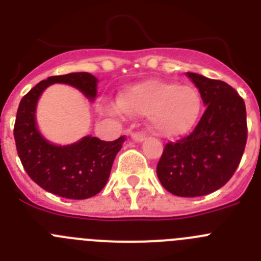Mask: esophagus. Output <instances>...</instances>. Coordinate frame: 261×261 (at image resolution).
Instances as JSON below:
<instances>
[{"label": "esophagus", "instance_id": "1", "mask_svg": "<svg viewBox=\"0 0 261 261\" xmlns=\"http://www.w3.org/2000/svg\"><path fill=\"white\" fill-rule=\"evenodd\" d=\"M132 138L136 142H142L146 138V135L144 132H135L132 133Z\"/></svg>", "mask_w": 261, "mask_h": 261}]
</instances>
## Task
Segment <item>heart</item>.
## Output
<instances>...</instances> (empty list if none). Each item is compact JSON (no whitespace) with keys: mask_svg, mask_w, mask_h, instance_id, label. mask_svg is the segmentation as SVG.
Wrapping results in <instances>:
<instances>
[{"mask_svg":"<svg viewBox=\"0 0 261 261\" xmlns=\"http://www.w3.org/2000/svg\"><path fill=\"white\" fill-rule=\"evenodd\" d=\"M120 110L133 115H149L151 128L158 135L174 137L188 133L197 124L202 102L197 89L168 81L150 80L129 87L119 99Z\"/></svg>","mask_w":261,"mask_h":261,"instance_id":"b5f03b06","label":"heart"}]
</instances>
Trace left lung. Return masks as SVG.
Returning a JSON list of instances; mask_svg holds the SVG:
<instances>
[{"instance_id": "left-lung-1", "label": "left lung", "mask_w": 261, "mask_h": 261, "mask_svg": "<svg viewBox=\"0 0 261 261\" xmlns=\"http://www.w3.org/2000/svg\"><path fill=\"white\" fill-rule=\"evenodd\" d=\"M187 75L206 108L191 135L166 144L156 175L172 195L197 197L231 179L247 142V120L244 100L230 85L196 73Z\"/></svg>"}]
</instances>
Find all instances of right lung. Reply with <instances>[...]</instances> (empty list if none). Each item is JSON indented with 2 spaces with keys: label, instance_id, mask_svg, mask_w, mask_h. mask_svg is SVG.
Returning <instances> with one entry per match:
<instances>
[{
  "label": "right lung",
  "instance_id": "add662e5",
  "mask_svg": "<svg viewBox=\"0 0 261 261\" xmlns=\"http://www.w3.org/2000/svg\"><path fill=\"white\" fill-rule=\"evenodd\" d=\"M53 84H66L94 100L98 80L81 71L53 75L41 81L23 96L14 124V138L23 167L43 190L65 199L84 200L105 188L111 167L125 137L102 141L86 136L75 144L57 146L48 142L36 128L35 111L39 96Z\"/></svg>",
  "mask_w": 261,
  "mask_h": 261
}]
</instances>
